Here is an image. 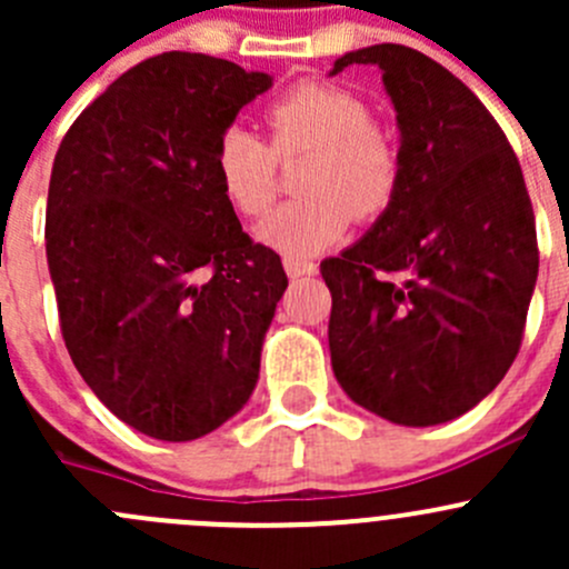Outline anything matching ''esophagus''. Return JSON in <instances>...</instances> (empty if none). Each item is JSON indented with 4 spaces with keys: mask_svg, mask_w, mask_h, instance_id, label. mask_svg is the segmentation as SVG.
Instances as JSON below:
<instances>
[{
    "mask_svg": "<svg viewBox=\"0 0 569 569\" xmlns=\"http://www.w3.org/2000/svg\"><path fill=\"white\" fill-rule=\"evenodd\" d=\"M283 269L289 278H302V274H311L317 269V263L308 261V258H297V256H286L283 258Z\"/></svg>",
    "mask_w": 569,
    "mask_h": 569,
    "instance_id": "obj_1",
    "label": "esophagus"
}]
</instances>
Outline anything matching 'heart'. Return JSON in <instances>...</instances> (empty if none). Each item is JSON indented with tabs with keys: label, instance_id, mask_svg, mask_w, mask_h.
I'll use <instances>...</instances> for the list:
<instances>
[{
	"label": "heart",
	"instance_id": "b5f03b06",
	"mask_svg": "<svg viewBox=\"0 0 569 569\" xmlns=\"http://www.w3.org/2000/svg\"><path fill=\"white\" fill-rule=\"evenodd\" d=\"M272 148L250 126L233 123L214 148V173L233 209L261 217L274 198L278 159L311 151L297 189L302 198L274 209L256 237L286 256H317L347 233L352 220H371L393 200L399 151L371 123L360 96L330 82H300L267 112Z\"/></svg>",
	"mask_w": 569,
	"mask_h": 569
}]
</instances>
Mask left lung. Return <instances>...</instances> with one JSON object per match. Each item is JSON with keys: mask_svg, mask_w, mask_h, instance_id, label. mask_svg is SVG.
Returning a JSON list of instances; mask_svg holds the SVG:
<instances>
[{"mask_svg": "<svg viewBox=\"0 0 569 569\" xmlns=\"http://www.w3.org/2000/svg\"><path fill=\"white\" fill-rule=\"evenodd\" d=\"M347 66L382 71L399 183L375 226L319 267L332 371L363 410L435 427L479 405L518 355L539 269L531 200L501 126L440 62L377 43L338 57L330 77Z\"/></svg>", "mask_w": 569, "mask_h": 569, "instance_id": "8db88e82", "label": "left lung"}]
</instances>
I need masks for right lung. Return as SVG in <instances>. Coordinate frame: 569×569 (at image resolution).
Masks as SVG:
<instances>
[{
    "label": "right lung",
    "mask_w": 569,
    "mask_h": 569,
    "mask_svg": "<svg viewBox=\"0 0 569 569\" xmlns=\"http://www.w3.org/2000/svg\"><path fill=\"white\" fill-rule=\"evenodd\" d=\"M263 71L164 51L93 101L54 157L46 261L88 388L137 432L187 443L248 405L283 263L242 231L214 173Z\"/></svg>",
    "instance_id": "obj_1"
}]
</instances>
